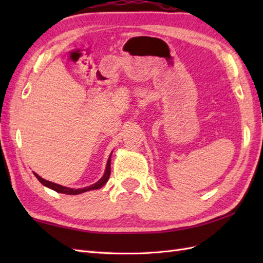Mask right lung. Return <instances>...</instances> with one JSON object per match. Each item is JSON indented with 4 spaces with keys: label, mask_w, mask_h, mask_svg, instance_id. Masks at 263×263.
I'll return each instance as SVG.
<instances>
[{
    "label": "right lung",
    "mask_w": 263,
    "mask_h": 263,
    "mask_svg": "<svg viewBox=\"0 0 263 263\" xmlns=\"http://www.w3.org/2000/svg\"><path fill=\"white\" fill-rule=\"evenodd\" d=\"M113 153V152H111ZM110 156L111 154L109 155L108 157V160H107V164H106V168H105V173L104 175L102 176V178H100L99 181H97L96 183L91 184V185L89 186H86V187H82V189H72V187H66V186H63V185H60V184H57V183H53V182H49L47 180H45V178H43L39 176L38 174H36V173H33L35 174V176L37 177V180L41 182L43 185H45L46 187L48 189H52L54 190V191H57L59 193H63V194H71V195H76V194H81L83 192H87V191H91V190H98L102 186H104L106 183H107L108 178H109V175H110Z\"/></svg>",
    "instance_id": "add662e5"
}]
</instances>
